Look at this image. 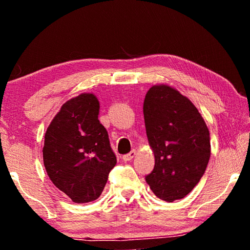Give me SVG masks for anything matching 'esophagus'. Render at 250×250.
I'll list each match as a JSON object with an SVG mask.
<instances>
[{"label":"esophagus","instance_id":"obj_1","mask_svg":"<svg viewBox=\"0 0 250 250\" xmlns=\"http://www.w3.org/2000/svg\"><path fill=\"white\" fill-rule=\"evenodd\" d=\"M134 155H135V151L132 150L131 152H129L128 154H125L124 156H122V160H124L125 162H126V161H131L134 158Z\"/></svg>","mask_w":250,"mask_h":250}]
</instances>
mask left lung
<instances>
[{
    "label": "left lung",
    "instance_id": "obj_1",
    "mask_svg": "<svg viewBox=\"0 0 250 250\" xmlns=\"http://www.w3.org/2000/svg\"><path fill=\"white\" fill-rule=\"evenodd\" d=\"M155 164L146 176L155 196L171 203L202 179L210 156L209 131L191 100L167 84L151 87L143 104Z\"/></svg>",
    "mask_w": 250,
    "mask_h": 250
}]
</instances>
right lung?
<instances>
[{"label":"right lung","instance_id":"obj_1","mask_svg":"<svg viewBox=\"0 0 250 250\" xmlns=\"http://www.w3.org/2000/svg\"><path fill=\"white\" fill-rule=\"evenodd\" d=\"M98 115L96 96L82 94L62 105L45 133L46 172L58 189L79 204L101 195L117 163Z\"/></svg>","mask_w":250,"mask_h":250}]
</instances>
